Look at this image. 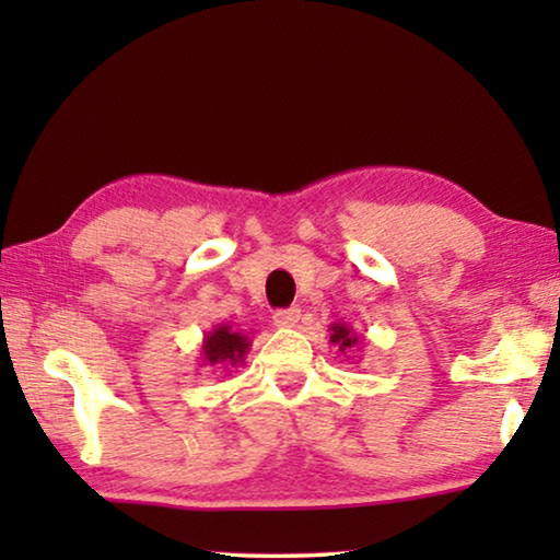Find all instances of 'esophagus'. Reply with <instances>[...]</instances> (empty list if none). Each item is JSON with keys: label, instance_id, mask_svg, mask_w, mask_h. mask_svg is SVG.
I'll use <instances>...</instances> for the list:
<instances>
[{"label": "esophagus", "instance_id": "34e87169", "mask_svg": "<svg viewBox=\"0 0 560 560\" xmlns=\"http://www.w3.org/2000/svg\"><path fill=\"white\" fill-rule=\"evenodd\" d=\"M299 318H301V311L299 308L277 311V314H273V326H277V328H296Z\"/></svg>", "mask_w": 560, "mask_h": 560}]
</instances>
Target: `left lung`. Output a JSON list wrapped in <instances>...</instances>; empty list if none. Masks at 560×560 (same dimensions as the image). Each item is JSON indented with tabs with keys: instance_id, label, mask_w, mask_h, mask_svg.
I'll list each match as a JSON object with an SVG mask.
<instances>
[{
	"instance_id": "obj_1",
	"label": "left lung",
	"mask_w": 560,
	"mask_h": 560,
	"mask_svg": "<svg viewBox=\"0 0 560 560\" xmlns=\"http://www.w3.org/2000/svg\"><path fill=\"white\" fill-rule=\"evenodd\" d=\"M328 330H330V338H328L330 346H336L338 353H343L348 360L353 358L355 350H360V346H363V336H360L353 326L343 324V320L330 324Z\"/></svg>"
}]
</instances>
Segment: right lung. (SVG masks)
I'll use <instances>...</instances> for the list:
<instances>
[{"label": "right lung", "instance_id": "1", "mask_svg": "<svg viewBox=\"0 0 560 560\" xmlns=\"http://www.w3.org/2000/svg\"><path fill=\"white\" fill-rule=\"evenodd\" d=\"M252 346L249 334L230 324H217L207 330L200 348V368H212V371H230V368L244 365L246 350Z\"/></svg>", "mask_w": 560, "mask_h": 560}]
</instances>
